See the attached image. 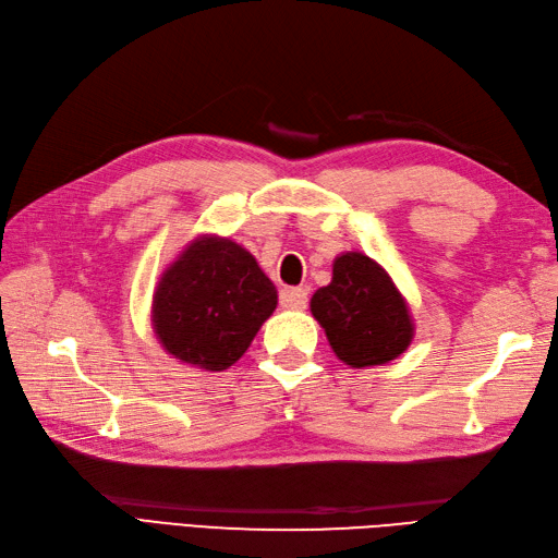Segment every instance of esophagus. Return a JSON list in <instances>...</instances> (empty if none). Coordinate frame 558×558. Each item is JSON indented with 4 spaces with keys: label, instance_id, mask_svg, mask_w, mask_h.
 Instances as JSON below:
<instances>
[{
    "label": "esophagus",
    "instance_id": "34e87169",
    "mask_svg": "<svg viewBox=\"0 0 558 558\" xmlns=\"http://www.w3.org/2000/svg\"><path fill=\"white\" fill-rule=\"evenodd\" d=\"M306 302H310V294L304 288H288L280 294V304L286 310H306Z\"/></svg>",
    "mask_w": 558,
    "mask_h": 558
}]
</instances>
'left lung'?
<instances>
[{
    "instance_id": "left-lung-1",
    "label": "left lung",
    "mask_w": 558,
    "mask_h": 558,
    "mask_svg": "<svg viewBox=\"0 0 558 558\" xmlns=\"http://www.w3.org/2000/svg\"><path fill=\"white\" fill-rule=\"evenodd\" d=\"M312 314L336 357L362 369L386 364L408 350L414 326L388 272L360 252L333 260V280L316 290Z\"/></svg>"
}]
</instances>
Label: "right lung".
Masks as SVG:
<instances>
[{"mask_svg":"<svg viewBox=\"0 0 558 558\" xmlns=\"http://www.w3.org/2000/svg\"><path fill=\"white\" fill-rule=\"evenodd\" d=\"M278 304L256 258L225 236H196L162 272L153 328L174 360L222 372L252 345Z\"/></svg>","mask_w":558,"mask_h":558,"instance_id":"right-lung-1","label":"right lung"}]
</instances>
